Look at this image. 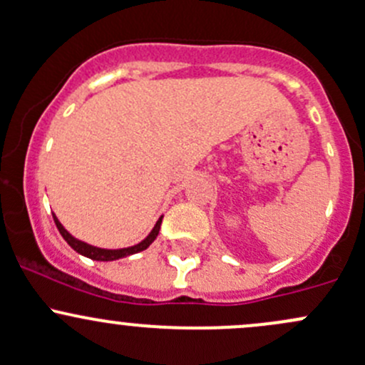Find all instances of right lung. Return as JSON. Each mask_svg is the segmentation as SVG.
Listing matches in <instances>:
<instances>
[{"label":"right lung","mask_w":365,"mask_h":365,"mask_svg":"<svg viewBox=\"0 0 365 365\" xmlns=\"http://www.w3.org/2000/svg\"><path fill=\"white\" fill-rule=\"evenodd\" d=\"M162 219H163V215L158 219V221H156L155 228L151 230V233L148 235L143 242H139V244H135L132 247H125V249H101V247H93V245L87 244V242H81V240H78V238H74L73 235L61 225V221L57 219V215L53 214V221H56V226H57L58 233L62 235V238H64V240L71 245V249L76 250L78 254H81V256H85V257H90V259H93V261H115V259H121V257L132 256V254L140 252V250H146L148 247L155 242V238L158 237L160 226H162Z\"/></svg>","instance_id":"obj_1"}]
</instances>
